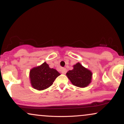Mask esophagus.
Listing matches in <instances>:
<instances>
[{
	"instance_id": "esophagus-1",
	"label": "esophagus",
	"mask_w": 124,
	"mask_h": 124,
	"mask_svg": "<svg viewBox=\"0 0 124 124\" xmlns=\"http://www.w3.org/2000/svg\"><path fill=\"white\" fill-rule=\"evenodd\" d=\"M66 72H67V70L65 68H62V69H61V73H62V74H64V75H65V74H66Z\"/></svg>"
}]
</instances>
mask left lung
I'll return each mask as SVG.
<instances>
[{"instance_id":"1","label":"left lung","mask_w":124,"mask_h":124,"mask_svg":"<svg viewBox=\"0 0 124 124\" xmlns=\"http://www.w3.org/2000/svg\"><path fill=\"white\" fill-rule=\"evenodd\" d=\"M66 76L73 85L79 87H86L91 83L92 73L80 63L73 65V69L66 73Z\"/></svg>"}]
</instances>
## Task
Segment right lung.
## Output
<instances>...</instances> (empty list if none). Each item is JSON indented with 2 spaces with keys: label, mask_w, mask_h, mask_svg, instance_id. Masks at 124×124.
<instances>
[{
  "label": "right lung",
  "mask_w": 124,
  "mask_h": 124,
  "mask_svg": "<svg viewBox=\"0 0 124 124\" xmlns=\"http://www.w3.org/2000/svg\"><path fill=\"white\" fill-rule=\"evenodd\" d=\"M61 74L56 69L50 68L46 62L35 67L30 72L31 86L38 90H43L50 87Z\"/></svg>",
  "instance_id": "obj_1"
}]
</instances>
